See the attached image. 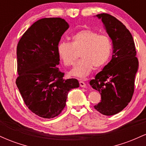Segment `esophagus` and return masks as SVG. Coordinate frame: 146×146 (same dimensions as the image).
<instances>
[{
	"label": "esophagus",
	"mask_w": 146,
	"mask_h": 146,
	"mask_svg": "<svg viewBox=\"0 0 146 146\" xmlns=\"http://www.w3.org/2000/svg\"><path fill=\"white\" fill-rule=\"evenodd\" d=\"M79 83H80V87H82V88H86V84L84 82L80 81Z\"/></svg>",
	"instance_id": "34e87169"
}]
</instances>
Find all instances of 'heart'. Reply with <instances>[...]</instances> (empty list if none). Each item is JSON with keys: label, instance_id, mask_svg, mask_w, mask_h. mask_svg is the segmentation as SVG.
<instances>
[{"label": "heart", "instance_id": "heart-1", "mask_svg": "<svg viewBox=\"0 0 146 146\" xmlns=\"http://www.w3.org/2000/svg\"><path fill=\"white\" fill-rule=\"evenodd\" d=\"M58 53L64 64L70 66L75 62V51H80L81 60L71 71L73 76L85 78L91 73L94 66L101 68L109 60L112 52V42L106 35L85 29L75 33L71 42H60L58 45Z\"/></svg>", "mask_w": 146, "mask_h": 146}]
</instances>
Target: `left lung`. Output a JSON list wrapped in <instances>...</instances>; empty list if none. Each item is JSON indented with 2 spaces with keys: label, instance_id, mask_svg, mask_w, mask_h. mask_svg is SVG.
Segmentation results:
<instances>
[{
  "label": "left lung",
  "instance_id": "left-lung-1",
  "mask_svg": "<svg viewBox=\"0 0 146 146\" xmlns=\"http://www.w3.org/2000/svg\"><path fill=\"white\" fill-rule=\"evenodd\" d=\"M96 16L102 19L112 40L113 55L90 84L101 95V102L94 108L102 115L110 116L121 112L130 103L139 61L133 38L125 25L110 14L104 13Z\"/></svg>",
  "mask_w": 146,
  "mask_h": 146
}]
</instances>
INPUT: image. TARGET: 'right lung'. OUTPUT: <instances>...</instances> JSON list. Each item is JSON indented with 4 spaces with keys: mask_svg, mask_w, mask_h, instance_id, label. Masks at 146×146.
Wrapping results in <instances>:
<instances>
[{
    "mask_svg": "<svg viewBox=\"0 0 146 146\" xmlns=\"http://www.w3.org/2000/svg\"><path fill=\"white\" fill-rule=\"evenodd\" d=\"M68 27L61 18H42L18 43L16 85L28 108L42 118L59 115L69 90L80 86L76 79H64V73L58 67V45Z\"/></svg>",
    "mask_w": 146,
    "mask_h": 146,
    "instance_id": "right-lung-1",
    "label": "right lung"
}]
</instances>
